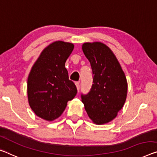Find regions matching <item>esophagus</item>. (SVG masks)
<instances>
[{"label":"esophagus","instance_id":"esophagus-1","mask_svg":"<svg viewBox=\"0 0 157 157\" xmlns=\"http://www.w3.org/2000/svg\"><path fill=\"white\" fill-rule=\"evenodd\" d=\"M75 84H76V86L77 90H78V91L79 92V89H80V83H79V82H76Z\"/></svg>","mask_w":157,"mask_h":157}]
</instances>
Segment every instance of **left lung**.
<instances>
[{"instance_id": "8db88e82", "label": "left lung", "mask_w": 157, "mask_h": 157, "mask_svg": "<svg viewBox=\"0 0 157 157\" xmlns=\"http://www.w3.org/2000/svg\"><path fill=\"white\" fill-rule=\"evenodd\" d=\"M82 50L90 63L93 81L90 92L81 95V101L94 124H107L117 117L126 102V76L107 45L101 42L85 43Z\"/></svg>"}]
</instances>
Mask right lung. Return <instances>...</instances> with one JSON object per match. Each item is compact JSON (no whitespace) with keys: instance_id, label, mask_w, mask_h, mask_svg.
Instances as JSON below:
<instances>
[{"instance_id":"obj_1","label":"right lung","mask_w":157,"mask_h":157,"mask_svg":"<svg viewBox=\"0 0 157 157\" xmlns=\"http://www.w3.org/2000/svg\"><path fill=\"white\" fill-rule=\"evenodd\" d=\"M73 43L57 40L43 50L28 76L27 95L36 115L52 121L62 115L77 93L69 79L65 62L73 51Z\"/></svg>"}]
</instances>
